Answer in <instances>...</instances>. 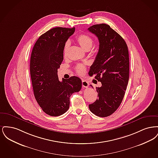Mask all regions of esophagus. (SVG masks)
<instances>
[{"label": "esophagus", "instance_id": "obj_1", "mask_svg": "<svg viewBox=\"0 0 158 158\" xmlns=\"http://www.w3.org/2000/svg\"><path fill=\"white\" fill-rule=\"evenodd\" d=\"M82 82L83 87H84V88H88V86H89V83H88V82L87 81H85V80L82 79Z\"/></svg>", "mask_w": 158, "mask_h": 158}]
</instances>
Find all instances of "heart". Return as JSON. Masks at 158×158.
<instances>
[{
  "instance_id": "heart-1",
  "label": "heart",
  "mask_w": 158,
  "mask_h": 158,
  "mask_svg": "<svg viewBox=\"0 0 158 158\" xmlns=\"http://www.w3.org/2000/svg\"><path fill=\"white\" fill-rule=\"evenodd\" d=\"M76 41L79 43V44L81 46L83 50L85 51H89L92 48L94 40L92 38L90 37L89 35L86 34H81L76 37ZM70 47V42L66 41L64 44L63 47V56L64 57H66L68 55V50ZM76 71L77 74L79 75H83L85 71L86 68L82 64H77L76 66Z\"/></svg>"
}]
</instances>
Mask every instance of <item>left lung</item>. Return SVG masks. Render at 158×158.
Segmentation results:
<instances>
[{
    "label": "left lung",
    "instance_id": "8db88e82",
    "mask_svg": "<svg viewBox=\"0 0 158 158\" xmlns=\"http://www.w3.org/2000/svg\"><path fill=\"white\" fill-rule=\"evenodd\" d=\"M88 30L98 37L99 43L98 53L89 75L95 76V78L102 84L96 88L98 98L89 105V108L95 115L105 117L118 109L125 95L129 79L127 45L107 24L94 25Z\"/></svg>",
    "mask_w": 158,
    "mask_h": 158
}]
</instances>
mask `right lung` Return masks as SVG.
<instances>
[{
	"label": "right lung",
	"instance_id": "1",
	"mask_svg": "<svg viewBox=\"0 0 158 158\" xmlns=\"http://www.w3.org/2000/svg\"><path fill=\"white\" fill-rule=\"evenodd\" d=\"M75 27H56L38 38L32 50L30 74L34 94L43 111L57 117L69 108L70 97L82 88L77 76L59 80L57 69L63 60V47Z\"/></svg>",
	"mask_w": 158,
	"mask_h": 158
}]
</instances>
